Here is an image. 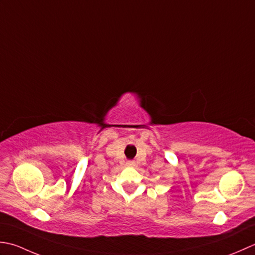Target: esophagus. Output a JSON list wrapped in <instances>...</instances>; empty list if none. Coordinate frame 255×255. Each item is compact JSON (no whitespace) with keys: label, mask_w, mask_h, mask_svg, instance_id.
Masks as SVG:
<instances>
[{"label":"esophagus","mask_w":255,"mask_h":255,"mask_svg":"<svg viewBox=\"0 0 255 255\" xmlns=\"http://www.w3.org/2000/svg\"><path fill=\"white\" fill-rule=\"evenodd\" d=\"M127 166H128V167H134L135 162H133V160H128V162H127Z\"/></svg>","instance_id":"esophagus-1"}]
</instances>
